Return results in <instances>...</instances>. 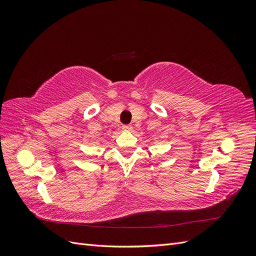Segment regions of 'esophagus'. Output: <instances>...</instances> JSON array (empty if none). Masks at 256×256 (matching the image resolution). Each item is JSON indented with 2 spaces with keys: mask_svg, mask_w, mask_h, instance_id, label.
<instances>
[{
  "mask_svg": "<svg viewBox=\"0 0 256 256\" xmlns=\"http://www.w3.org/2000/svg\"><path fill=\"white\" fill-rule=\"evenodd\" d=\"M122 129L125 130V131H131V130H132V126H131V125H122Z\"/></svg>",
  "mask_w": 256,
  "mask_h": 256,
  "instance_id": "34e87169",
  "label": "esophagus"
}]
</instances>
